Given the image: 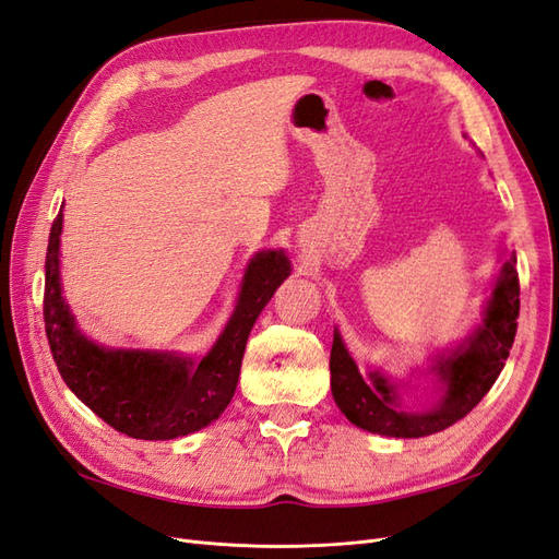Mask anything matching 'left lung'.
Listing matches in <instances>:
<instances>
[{
  "label": "left lung",
  "mask_w": 559,
  "mask_h": 559,
  "mask_svg": "<svg viewBox=\"0 0 559 559\" xmlns=\"http://www.w3.org/2000/svg\"><path fill=\"white\" fill-rule=\"evenodd\" d=\"M515 251L506 253L495 289L485 300L483 321L464 337V343L436 354L425 373L438 382V399L425 411H403V380L389 378L380 368L364 376L333 331L331 392L341 413L370 433L392 438H421L452 427L466 417L497 382L515 341L520 314V282Z\"/></svg>",
  "instance_id": "left-lung-1"
}]
</instances>
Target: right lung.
I'll return each instance as SVG.
<instances>
[{"label":"right lung","instance_id":"right-lung-1","mask_svg":"<svg viewBox=\"0 0 559 559\" xmlns=\"http://www.w3.org/2000/svg\"><path fill=\"white\" fill-rule=\"evenodd\" d=\"M62 207L48 235L44 321L64 384L109 427L142 441H170L205 429L235 394L253 321L292 275L284 249L249 259L235 310L205 357L179 352L121 349L81 333L60 282Z\"/></svg>","mask_w":559,"mask_h":559}]
</instances>
